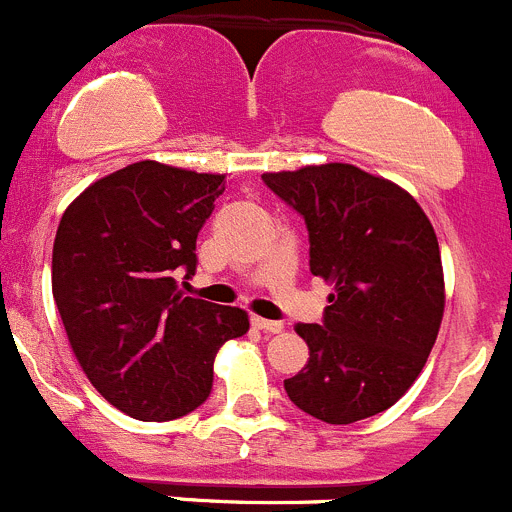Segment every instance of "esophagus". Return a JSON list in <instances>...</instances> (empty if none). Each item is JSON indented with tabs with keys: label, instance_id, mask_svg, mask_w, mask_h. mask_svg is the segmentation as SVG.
<instances>
[{
	"label": "esophagus",
	"instance_id": "34e87169",
	"mask_svg": "<svg viewBox=\"0 0 512 512\" xmlns=\"http://www.w3.org/2000/svg\"><path fill=\"white\" fill-rule=\"evenodd\" d=\"M250 323H252V328H257V331H265V333H280V331H283V323L267 321V318H260V315H252Z\"/></svg>",
	"mask_w": 512,
	"mask_h": 512
}]
</instances>
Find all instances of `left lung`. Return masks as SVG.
<instances>
[{
	"instance_id": "left-lung-1",
	"label": "left lung",
	"mask_w": 512,
	"mask_h": 512,
	"mask_svg": "<svg viewBox=\"0 0 512 512\" xmlns=\"http://www.w3.org/2000/svg\"><path fill=\"white\" fill-rule=\"evenodd\" d=\"M305 219L310 272L333 285L321 323H298L295 407L328 424L374 417L422 374L444 313L439 242L412 194L351 164L262 174Z\"/></svg>"
}]
</instances>
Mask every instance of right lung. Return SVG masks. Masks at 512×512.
I'll return each instance as SVG.
<instances>
[{"label": "right lung", "instance_id": "right-lung-1", "mask_svg": "<svg viewBox=\"0 0 512 512\" xmlns=\"http://www.w3.org/2000/svg\"><path fill=\"white\" fill-rule=\"evenodd\" d=\"M222 174L138 161L95 181L65 209L52 247V295L73 353L105 401L169 422L207 401L214 356L245 336L240 308L184 298L197 234Z\"/></svg>", "mask_w": 512, "mask_h": 512}]
</instances>
